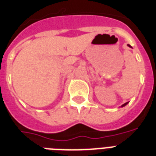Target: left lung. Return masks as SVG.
Listing matches in <instances>:
<instances>
[{
	"label": "left lung",
	"instance_id": "left-lung-1",
	"mask_svg": "<svg viewBox=\"0 0 156 156\" xmlns=\"http://www.w3.org/2000/svg\"><path fill=\"white\" fill-rule=\"evenodd\" d=\"M129 46L130 47V45H129ZM128 104V103H126V104H124L123 105H122V107H124V106H125V105H126V104Z\"/></svg>",
	"mask_w": 156,
	"mask_h": 156
}]
</instances>
